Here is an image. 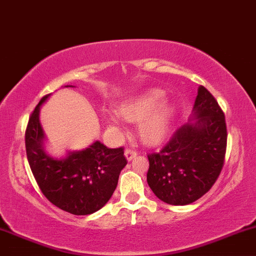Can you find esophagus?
Listing matches in <instances>:
<instances>
[{
	"label": "esophagus",
	"mask_w": 256,
	"mask_h": 256,
	"mask_svg": "<svg viewBox=\"0 0 256 256\" xmlns=\"http://www.w3.org/2000/svg\"><path fill=\"white\" fill-rule=\"evenodd\" d=\"M125 157H126V160H128V162H131L132 160H134V158L137 156V151H134V150H125Z\"/></svg>",
	"instance_id": "obj_1"
}]
</instances>
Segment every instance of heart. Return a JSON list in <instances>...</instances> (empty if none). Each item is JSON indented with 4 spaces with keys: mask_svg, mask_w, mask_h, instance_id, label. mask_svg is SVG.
I'll use <instances>...</instances> for the list:
<instances>
[{
    "mask_svg": "<svg viewBox=\"0 0 256 256\" xmlns=\"http://www.w3.org/2000/svg\"><path fill=\"white\" fill-rule=\"evenodd\" d=\"M164 92L158 88H148L117 106V112L122 119L138 122V134L142 143L148 146L160 144L169 134L172 126L174 108L171 102H162ZM108 128H117V117H106Z\"/></svg>",
    "mask_w": 256,
    "mask_h": 256,
    "instance_id": "1",
    "label": "heart"
}]
</instances>
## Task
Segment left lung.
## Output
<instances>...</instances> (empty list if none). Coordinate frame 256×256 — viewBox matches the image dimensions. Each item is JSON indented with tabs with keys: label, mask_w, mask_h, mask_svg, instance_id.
I'll return each mask as SVG.
<instances>
[{
	"label": "left lung",
	"mask_w": 256,
	"mask_h": 256,
	"mask_svg": "<svg viewBox=\"0 0 256 256\" xmlns=\"http://www.w3.org/2000/svg\"><path fill=\"white\" fill-rule=\"evenodd\" d=\"M227 148L221 108L200 86L190 122L174 132L160 154H148V186L168 204L186 206L208 192L220 176Z\"/></svg>",
	"instance_id": "1"
}]
</instances>
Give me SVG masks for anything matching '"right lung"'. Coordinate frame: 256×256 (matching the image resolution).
Masks as SVG:
<instances>
[{
  "label": "right lung",
  "mask_w": 256,
  "mask_h": 256,
  "mask_svg": "<svg viewBox=\"0 0 256 256\" xmlns=\"http://www.w3.org/2000/svg\"><path fill=\"white\" fill-rule=\"evenodd\" d=\"M50 96L40 100L29 118L26 130L29 166L50 203L73 215L93 214L108 202L117 188L119 174L128 164L124 150L108 148L96 140L82 150L68 151L61 158L48 154L40 108Z\"/></svg>",
  "instance_id": "right-lung-1"
}]
</instances>
